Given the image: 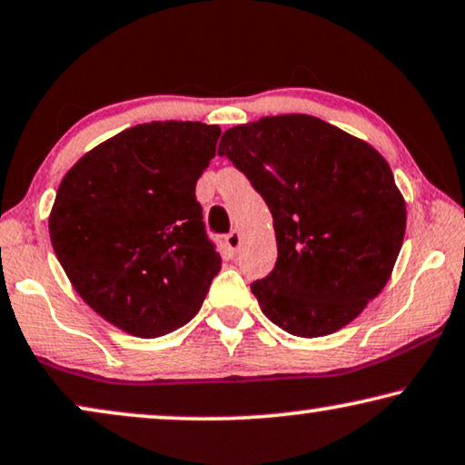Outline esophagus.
<instances>
[{"instance_id":"esophagus-1","label":"esophagus","mask_w":465,"mask_h":465,"mask_svg":"<svg viewBox=\"0 0 465 465\" xmlns=\"http://www.w3.org/2000/svg\"><path fill=\"white\" fill-rule=\"evenodd\" d=\"M240 242H242V235H240L238 230H232L230 233L225 235V244H227V248H230V251H233V252L240 248Z\"/></svg>"}]
</instances>
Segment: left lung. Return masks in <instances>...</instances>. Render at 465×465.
<instances>
[{
  "mask_svg": "<svg viewBox=\"0 0 465 465\" xmlns=\"http://www.w3.org/2000/svg\"><path fill=\"white\" fill-rule=\"evenodd\" d=\"M227 155L270 206L278 261L251 284L261 312L297 337L331 335L383 291L407 206L383 155L313 115L225 130Z\"/></svg>",
  "mask_w": 465,
  "mask_h": 465,
  "instance_id": "8db88e82",
  "label": "left lung"
}]
</instances>
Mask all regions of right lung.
<instances>
[{
  "label": "right lung",
  "instance_id": "obj_1",
  "mask_svg": "<svg viewBox=\"0 0 465 465\" xmlns=\"http://www.w3.org/2000/svg\"><path fill=\"white\" fill-rule=\"evenodd\" d=\"M219 134L202 122L139 124L82 155L58 185L52 248L77 295L128 335L187 324L221 270L195 200Z\"/></svg>",
  "mask_w": 465,
  "mask_h": 465
}]
</instances>
